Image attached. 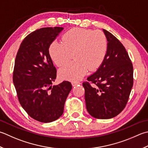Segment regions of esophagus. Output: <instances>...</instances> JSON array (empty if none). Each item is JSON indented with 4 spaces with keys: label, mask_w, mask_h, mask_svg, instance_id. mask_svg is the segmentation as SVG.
I'll return each instance as SVG.
<instances>
[{
    "label": "esophagus",
    "mask_w": 148,
    "mask_h": 148,
    "mask_svg": "<svg viewBox=\"0 0 148 148\" xmlns=\"http://www.w3.org/2000/svg\"><path fill=\"white\" fill-rule=\"evenodd\" d=\"M71 83H72V86H76V85H79V84H80V82H72Z\"/></svg>",
    "instance_id": "34e87169"
}]
</instances>
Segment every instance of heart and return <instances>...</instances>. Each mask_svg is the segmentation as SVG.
Instances as JSON below:
<instances>
[{"instance_id":"obj_1","label":"heart","mask_w":148,"mask_h":148,"mask_svg":"<svg viewBox=\"0 0 148 148\" xmlns=\"http://www.w3.org/2000/svg\"><path fill=\"white\" fill-rule=\"evenodd\" d=\"M62 42L54 40L51 43L49 53L57 66L66 64L58 71L60 79L78 80L85 76L89 69L93 71L101 65L108 50L105 34L99 30L74 28L63 34Z\"/></svg>"}]
</instances>
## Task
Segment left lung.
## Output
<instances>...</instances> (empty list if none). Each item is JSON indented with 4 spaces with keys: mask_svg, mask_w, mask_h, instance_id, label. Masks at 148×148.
I'll list each match as a JSON object with an SVG mask.
<instances>
[{
    "mask_svg": "<svg viewBox=\"0 0 148 148\" xmlns=\"http://www.w3.org/2000/svg\"><path fill=\"white\" fill-rule=\"evenodd\" d=\"M108 42L103 62L83 83L86 107L91 116L108 119L117 116L125 108L134 78L133 65L123 45L108 31L103 29Z\"/></svg>",
    "mask_w": 148,
    "mask_h": 148,
    "instance_id": "8db88e82",
    "label": "left lung"
}]
</instances>
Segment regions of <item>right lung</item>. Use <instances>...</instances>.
Here are the masks:
<instances>
[{
    "label": "right lung",
    "instance_id": "right-lung-1",
    "mask_svg": "<svg viewBox=\"0 0 148 148\" xmlns=\"http://www.w3.org/2000/svg\"><path fill=\"white\" fill-rule=\"evenodd\" d=\"M63 27H45L26 36L17 53L13 81L22 108L42 123L56 121L63 114L66 97L72 89L64 81L52 85L56 70L49 53L51 43Z\"/></svg>",
    "mask_w": 148,
    "mask_h": 148
}]
</instances>
